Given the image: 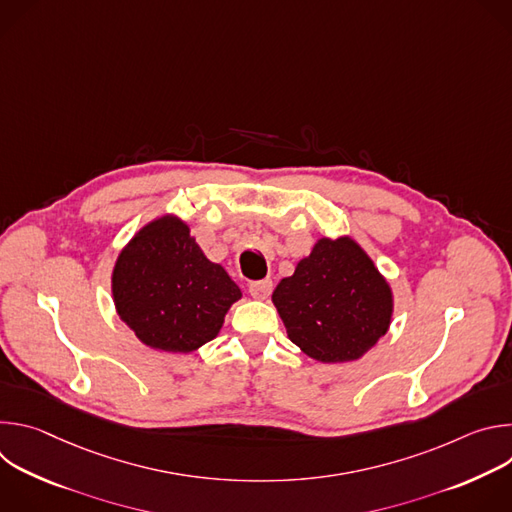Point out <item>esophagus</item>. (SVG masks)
<instances>
[{"instance_id": "esophagus-1", "label": "esophagus", "mask_w": 512, "mask_h": 512, "mask_svg": "<svg viewBox=\"0 0 512 512\" xmlns=\"http://www.w3.org/2000/svg\"><path fill=\"white\" fill-rule=\"evenodd\" d=\"M271 279H261V281H253L249 285V294L255 298V300H267L269 294H271Z\"/></svg>"}]
</instances>
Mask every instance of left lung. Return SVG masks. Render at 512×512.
<instances>
[{
  "label": "left lung",
  "instance_id": "left-lung-1",
  "mask_svg": "<svg viewBox=\"0 0 512 512\" xmlns=\"http://www.w3.org/2000/svg\"><path fill=\"white\" fill-rule=\"evenodd\" d=\"M271 302L287 338L326 364L362 358L389 332L395 310L391 283L348 235L320 237Z\"/></svg>",
  "mask_w": 512,
  "mask_h": 512
}]
</instances>
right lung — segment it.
<instances>
[{
    "mask_svg": "<svg viewBox=\"0 0 512 512\" xmlns=\"http://www.w3.org/2000/svg\"><path fill=\"white\" fill-rule=\"evenodd\" d=\"M111 294L121 322L141 344L188 354L218 336L243 298L221 263H212L178 214L145 223L119 251Z\"/></svg>",
    "mask_w": 512,
    "mask_h": 512,
    "instance_id": "right-lung-1",
    "label": "right lung"
}]
</instances>
